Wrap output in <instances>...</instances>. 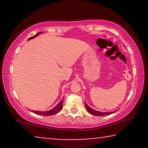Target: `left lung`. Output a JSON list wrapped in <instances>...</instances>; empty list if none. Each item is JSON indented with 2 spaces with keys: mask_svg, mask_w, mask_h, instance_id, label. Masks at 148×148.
I'll use <instances>...</instances> for the list:
<instances>
[{
  "mask_svg": "<svg viewBox=\"0 0 148 148\" xmlns=\"http://www.w3.org/2000/svg\"><path fill=\"white\" fill-rule=\"evenodd\" d=\"M85 104H86V108L87 109V110L90 113V114H92L93 115H95V116H105V115H109L110 114H112V113L114 112H99V111H96V110H94V109L91 108L90 107H89L88 106V104H86V102H85Z\"/></svg>",
  "mask_w": 148,
  "mask_h": 148,
  "instance_id": "1",
  "label": "left lung"
}]
</instances>
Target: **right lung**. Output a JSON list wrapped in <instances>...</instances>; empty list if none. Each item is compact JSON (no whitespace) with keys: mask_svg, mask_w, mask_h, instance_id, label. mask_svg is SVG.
Wrapping results in <instances>:
<instances>
[{"mask_svg":"<svg viewBox=\"0 0 148 148\" xmlns=\"http://www.w3.org/2000/svg\"><path fill=\"white\" fill-rule=\"evenodd\" d=\"M42 32H39V33L36 34L35 36H32V37H30L29 38V40H31V39H32V38H35L36 36L38 35V34H41ZM62 103H63V100H62L59 103H58V105H56V106L54 107V108L51 109V110H49V111H46V112H42V111H34V110H33V112L34 113H36V114H37L44 115V116H50V115H54V114H56V113H58L62 108Z\"/></svg>","mask_w":148,"mask_h":148,"instance_id":"add662e5","label":"right lung"}]
</instances>
